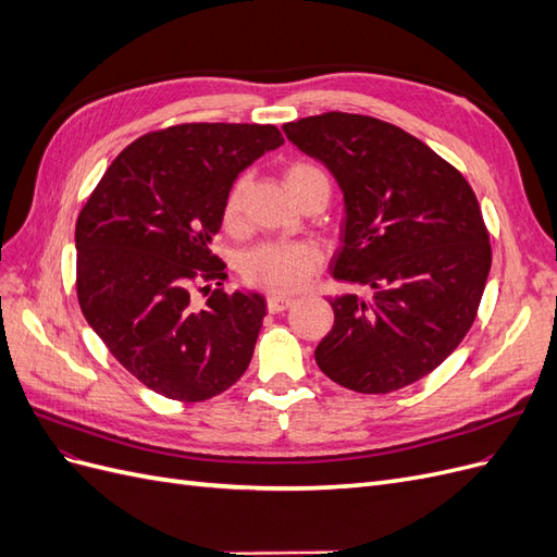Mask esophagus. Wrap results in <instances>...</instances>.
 Instances as JSON below:
<instances>
[{
    "label": "esophagus",
    "instance_id": "1",
    "mask_svg": "<svg viewBox=\"0 0 557 557\" xmlns=\"http://www.w3.org/2000/svg\"><path fill=\"white\" fill-rule=\"evenodd\" d=\"M295 305L293 297H283V295H269L267 297V309L272 313H281L285 309H290Z\"/></svg>",
    "mask_w": 557,
    "mask_h": 557
}]
</instances>
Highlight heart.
Masks as SVG:
<instances>
[{"mask_svg":"<svg viewBox=\"0 0 557 557\" xmlns=\"http://www.w3.org/2000/svg\"><path fill=\"white\" fill-rule=\"evenodd\" d=\"M325 176L318 164L299 160L293 162L285 172L288 185L299 181ZM244 190L246 181H237L225 199V223H234L242 213L244 205ZM320 256L318 250L309 244H293V242H267L252 250H248L242 260V276L258 288L272 290V293H293L301 288L318 267Z\"/></svg>","mask_w":557,"mask_h":557,"instance_id":"1","label":"heart"}]
</instances>
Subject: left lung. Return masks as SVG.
<instances>
[{"label":"left lung","mask_w":557,"mask_h":557,"mask_svg":"<svg viewBox=\"0 0 557 557\" xmlns=\"http://www.w3.org/2000/svg\"><path fill=\"white\" fill-rule=\"evenodd\" d=\"M344 193L332 276L372 297H330L315 348L323 374L383 395L434 372L474 323L493 250L465 176L430 146L372 115L330 111L283 125Z\"/></svg>","instance_id":"left-lung-1"}]
</instances>
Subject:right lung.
Returning <instances> with one entry per match:
<instances>
[{"mask_svg": "<svg viewBox=\"0 0 557 557\" xmlns=\"http://www.w3.org/2000/svg\"><path fill=\"white\" fill-rule=\"evenodd\" d=\"M283 144L274 125L183 123L117 156L76 221V295L88 325L132 376L178 401L237 383L267 313L258 293L193 288L227 278L211 252L232 183Z\"/></svg>", "mask_w": 557, "mask_h": 557, "instance_id": "1", "label": "right lung"}]
</instances>
